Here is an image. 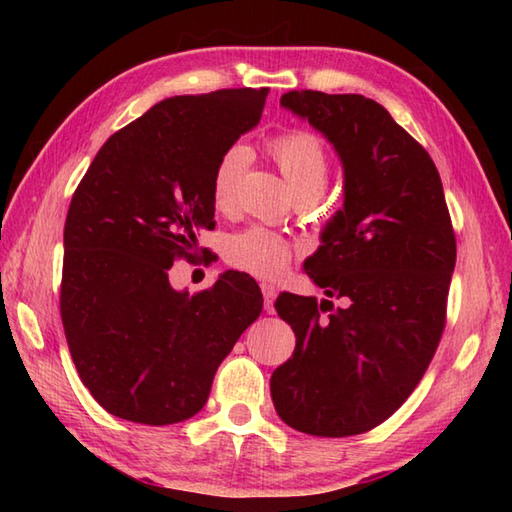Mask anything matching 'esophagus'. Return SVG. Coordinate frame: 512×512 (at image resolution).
Returning a JSON list of instances; mask_svg holds the SVG:
<instances>
[{"instance_id": "1", "label": "esophagus", "mask_w": 512, "mask_h": 512, "mask_svg": "<svg viewBox=\"0 0 512 512\" xmlns=\"http://www.w3.org/2000/svg\"><path fill=\"white\" fill-rule=\"evenodd\" d=\"M262 288V295H264V308H266V312H273V303H275V297H277V288L273 286V284H264L259 286Z\"/></svg>"}]
</instances>
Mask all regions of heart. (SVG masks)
Returning a JSON list of instances; mask_svg holds the SVG:
<instances>
[{"label": "heart", "instance_id": "obj_1", "mask_svg": "<svg viewBox=\"0 0 512 512\" xmlns=\"http://www.w3.org/2000/svg\"><path fill=\"white\" fill-rule=\"evenodd\" d=\"M268 154L277 162L297 198L317 200L325 191L330 178V156L317 134L306 129L279 134L268 143ZM248 162L250 151L244 145L228 147L217 160L211 178V195L220 211H228L235 204ZM226 259L253 275L277 277L292 259V246L284 237L255 226L228 239Z\"/></svg>", "mask_w": 512, "mask_h": 512}]
</instances>
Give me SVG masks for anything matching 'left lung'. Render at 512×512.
Masks as SVG:
<instances>
[{"label":"left lung","instance_id":"obj_1","mask_svg":"<svg viewBox=\"0 0 512 512\" xmlns=\"http://www.w3.org/2000/svg\"><path fill=\"white\" fill-rule=\"evenodd\" d=\"M281 105L330 140L345 200L303 264L328 299L275 301L297 345L270 396L292 429L358 436L411 396L436 354L455 268L451 215L431 156L383 105L314 90H292Z\"/></svg>","mask_w":512,"mask_h":512}]
</instances>
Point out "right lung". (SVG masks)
<instances>
[{"mask_svg": "<svg viewBox=\"0 0 512 512\" xmlns=\"http://www.w3.org/2000/svg\"><path fill=\"white\" fill-rule=\"evenodd\" d=\"M268 88L173 96L118 129L76 187L63 228L61 321L83 385L129 422L195 416L217 367L262 314L237 270L189 297L169 268L213 228L217 160L253 129Z\"/></svg>", "mask_w": 512, "mask_h": 512, "instance_id": "1", "label": "right lung"}]
</instances>
